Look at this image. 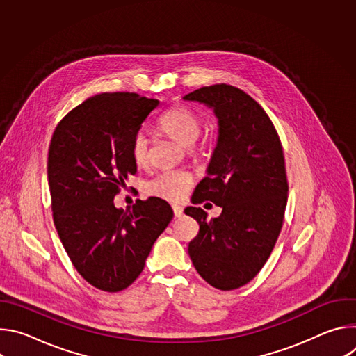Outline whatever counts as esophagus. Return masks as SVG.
<instances>
[{
  "instance_id": "obj_1",
  "label": "esophagus",
  "mask_w": 356,
  "mask_h": 356,
  "mask_svg": "<svg viewBox=\"0 0 356 356\" xmlns=\"http://www.w3.org/2000/svg\"><path fill=\"white\" fill-rule=\"evenodd\" d=\"M172 209H173L175 217H181V216H183V209H181L180 206H177V204H173V206H172Z\"/></svg>"
}]
</instances>
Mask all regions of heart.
I'll list each match as a JSON object with an SVG mask.
<instances>
[{
  "label": "heart",
  "mask_w": 356,
  "mask_h": 356,
  "mask_svg": "<svg viewBox=\"0 0 356 356\" xmlns=\"http://www.w3.org/2000/svg\"><path fill=\"white\" fill-rule=\"evenodd\" d=\"M159 128L183 146H191L202 131L201 117L186 106H175L159 120ZM129 154L135 165L145 166L149 159V140L143 132H136L129 143ZM194 183L191 173L168 170L145 184V193L166 201H180Z\"/></svg>",
  "instance_id": "1"
}]
</instances>
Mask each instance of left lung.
Listing matches in <instances>:
<instances>
[{"label": "left lung", "instance_id": "8db88e82", "mask_svg": "<svg viewBox=\"0 0 356 356\" xmlns=\"http://www.w3.org/2000/svg\"><path fill=\"white\" fill-rule=\"evenodd\" d=\"M184 99L213 107L220 125L207 176L191 201L222 207L210 221L200 207L184 210L200 225L188 255L209 284L234 290L259 273L282 231L289 191L283 146L265 110L238 87H201Z\"/></svg>", "mask_w": 356, "mask_h": 356}]
</instances>
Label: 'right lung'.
Masks as SVG:
<instances>
[{"instance_id":"1","label":"right lung","mask_w":356,"mask_h":356,"mask_svg":"<svg viewBox=\"0 0 356 356\" xmlns=\"http://www.w3.org/2000/svg\"><path fill=\"white\" fill-rule=\"evenodd\" d=\"M155 98L103 92L87 98L58 124L47 152V180L54 222L76 270L103 291L135 282L158 236L173 218L162 198L136 200L115 209L114 197L136 165L132 136Z\"/></svg>"}]
</instances>
